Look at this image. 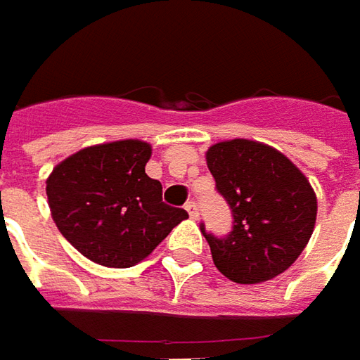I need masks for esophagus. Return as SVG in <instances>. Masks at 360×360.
<instances>
[{
  "label": "esophagus",
  "mask_w": 360,
  "mask_h": 360,
  "mask_svg": "<svg viewBox=\"0 0 360 360\" xmlns=\"http://www.w3.org/2000/svg\"><path fill=\"white\" fill-rule=\"evenodd\" d=\"M186 212H188V216L192 219L200 218V210H198L196 202H188V204H186Z\"/></svg>",
  "instance_id": "34e87169"
}]
</instances>
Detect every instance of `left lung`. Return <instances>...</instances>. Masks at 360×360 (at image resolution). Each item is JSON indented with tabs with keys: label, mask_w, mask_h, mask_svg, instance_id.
<instances>
[{
	"label": "left lung",
	"mask_w": 360,
	"mask_h": 360,
	"mask_svg": "<svg viewBox=\"0 0 360 360\" xmlns=\"http://www.w3.org/2000/svg\"><path fill=\"white\" fill-rule=\"evenodd\" d=\"M206 162L233 216L228 238L202 228L214 265L243 285L283 274L315 230L317 196L307 176L283 152L248 139L212 144Z\"/></svg>",
	"instance_id": "obj_1"
}]
</instances>
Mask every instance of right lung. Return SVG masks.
I'll list each match as a JSON object with an SVG mask.
<instances>
[{
  "label": "right lung",
  "mask_w": 360,
  "mask_h": 360,
  "mask_svg": "<svg viewBox=\"0 0 360 360\" xmlns=\"http://www.w3.org/2000/svg\"><path fill=\"white\" fill-rule=\"evenodd\" d=\"M152 146L139 139L105 142L71 154L47 178L51 218L91 262L132 267L188 218L162 202V184L144 172Z\"/></svg>",
  "instance_id": "add662e5"
}]
</instances>
